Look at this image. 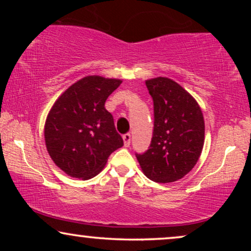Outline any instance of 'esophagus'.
Wrapping results in <instances>:
<instances>
[{"label": "esophagus", "instance_id": "obj_1", "mask_svg": "<svg viewBox=\"0 0 251 251\" xmlns=\"http://www.w3.org/2000/svg\"><path fill=\"white\" fill-rule=\"evenodd\" d=\"M123 142H125V146L126 147H129L130 146V143H131V135L130 133H125L123 135Z\"/></svg>", "mask_w": 251, "mask_h": 251}]
</instances>
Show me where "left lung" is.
<instances>
[{
  "instance_id": "obj_1",
  "label": "left lung",
  "mask_w": 251,
  "mask_h": 251,
  "mask_svg": "<svg viewBox=\"0 0 251 251\" xmlns=\"http://www.w3.org/2000/svg\"><path fill=\"white\" fill-rule=\"evenodd\" d=\"M146 87L153 99V136L149 150L136 156L147 178L173 183L190 173L201 155L203 115L197 100L170 78L147 80Z\"/></svg>"
}]
</instances>
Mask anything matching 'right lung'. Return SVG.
<instances>
[{
  "instance_id": "obj_1",
  "label": "right lung",
  "mask_w": 251,
  "mask_h": 251,
  "mask_svg": "<svg viewBox=\"0 0 251 251\" xmlns=\"http://www.w3.org/2000/svg\"><path fill=\"white\" fill-rule=\"evenodd\" d=\"M121 80L91 75L71 85L49 112L44 138L57 167L71 177L90 179L123 146L105 101Z\"/></svg>"
}]
</instances>
